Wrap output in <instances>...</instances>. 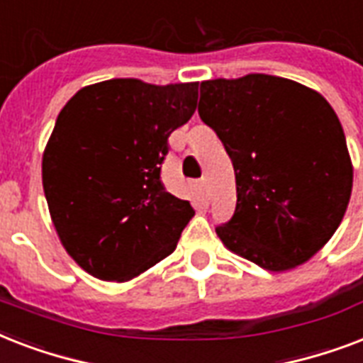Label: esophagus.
Wrapping results in <instances>:
<instances>
[{
    "label": "esophagus",
    "instance_id": "esophagus-1",
    "mask_svg": "<svg viewBox=\"0 0 363 363\" xmlns=\"http://www.w3.org/2000/svg\"><path fill=\"white\" fill-rule=\"evenodd\" d=\"M199 190H201V194H203V198L207 199V196H209V184H207V181H201L199 182Z\"/></svg>",
    "mask_w": 363,
    "mask_h": 363
}]
</instances>
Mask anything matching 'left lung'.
Returning <instances> with one entry per match:
<instances>
[{"label": "left lung", "mask_w": 363, "mask_h": 363, "mask_svg": "<svg viewBox=\"0 0 363 363\" xmlns=\"http://www.w3.org/2000/svg\"><path fill=\"white\" fill-rule=\"evenodd\" d=\"M199 94V116L235 171V213L216 235L267 271L305 264L332 239L352 192L335 111L313 88L264 73L203 81Z\"/></svg>", "instance_id": "1"}]
</instances>
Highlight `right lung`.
Listing matches in <instances>:
<instances>
[{
    "label": "right lung",
    "mask_w": 363,
    "mask_h": 363,
    "mask_svg": "<svg viewBox=\"0 0 363 363\" xmlns=\"http://www.w3.org/2000/svg\"><path fill=\"white\" fill-rule=\"evenodd\" d=\"M198 82L111 79L60 111L43 152V190L60 241L82 269L125 282L167 258L194 216L165 192L167 137L192 118Z\"/></svg>",
    "instance_id": "right-lung-1"
}]
</instances>
